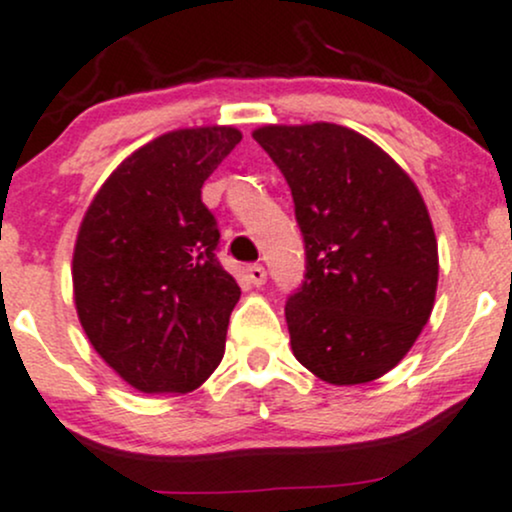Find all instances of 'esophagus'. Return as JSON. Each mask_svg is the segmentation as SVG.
<instances>
[{"mask_svg":"<svg viewBox=\"0 0 512 512\" xmlns=\"http://www.w3.org/2000/svg\"><path fill=\"white\" fill-rule=\"evenodd\" d=\"M247 279H250V282L255 284V286H262V284L267 282V269L262 267V265H257V262H255V265L247 267Z\"/></svg>","mask_w":512,"mask_h":512,"instance_id":"esophagus-1","label":"esophagus"}]
</instances>
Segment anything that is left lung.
I'll return each mask as SVG.
<instances>
[{
	"instance_id": "obj_1",
	"label": "left lung",
	"mask_w": 512,
	"mask_h": 512,
	"mask_svg": "<svg viewBox=\"0 0 512 512\" xmlns=\"http://www.w3.org/2000/svg\"><path fill=\"white\" fill-rule=\"evenodd\" d=\"M252 138L289 184L306 247L303 282L284 306L294 357L328 384L379 379L435 303L437 240L423 196L345 126H265Z\"/></svg>"
}]
</instances>
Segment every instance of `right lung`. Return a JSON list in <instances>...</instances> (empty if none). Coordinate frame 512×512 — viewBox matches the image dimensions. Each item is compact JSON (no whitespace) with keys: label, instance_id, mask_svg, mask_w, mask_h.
<instances>
[{"label":"right lung","instance_id":"right-lung-1","mask_svg":"<svg viewBox=\"0 0 512 512\" xmlns=\"http://www.w3.org/2000/svg\"><path fill=\"white\" fill-rule=\"evenodd\" d=\"M240 138L209 126L150 140L84 213L72 257L77 316L133 389L194 391L221 362L240 286L218 262L221 233L201 187Z\"/></svg>","mask_w":512,"mask_h":512}]
</instances>
